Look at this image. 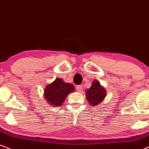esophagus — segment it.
<instances>
[{
  "mask_svg": "<svg viewBox=\"0 0 149 149\" xmlns=\"http://www.w3.org/2000/svg\"><path fill=\"white\" fill-rule=\"evenodd\" d=\"M76 89L78 91H79V92H80V91H81L82 89V86L80 85H77L76 86Z\"/></svg>",
  "mask_w": 149,
  "mask_h": 149,
  "instance_id": "obj_1",
  "label": "esophagus"
}]
</instances>
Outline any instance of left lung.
<instances>
[{
    "instance_id": "left-lung-1",
    "label": "left lung",
    "mask_w": 149,
    "mask_h": 149,
    "mask_svg": "<svg viewBox=\"0 0 149 149\" xmlns=\"http://www.w3.org/2000/svg\"><path fill=\"white\" fill-rule=\"evenodd\" d=\"M87 98L90 105H96L104 99L106 95L105 89L100 85L98 80H94L90 88L87 90Z\"/></svg>"
}]
</instances>
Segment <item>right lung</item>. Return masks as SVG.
Here are the masks:
<instances>
[{
    "mask_svg": "<svg viewBox=\"0 0 149 149\" xmlns=\"http://www.w3.org/2000/svg\"><path fill=\"white\" fill-rule=\"evenodd\" d=\"M74 87L66 83L62 79L57 78L54 82L46 86L44 89V97L47 102L53 106H60L69 93L74 91Z\"/></svg>",
    "mask_w": 149,
    "mask_h": 149,
    "instance_id": "1",
    "label": "right lung"
}]
</instances>
